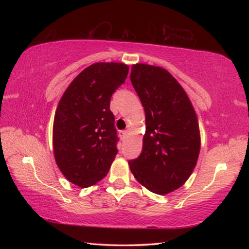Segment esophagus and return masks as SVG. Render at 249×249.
Returning <instances> with one entry per match:
<instances>
[{
    "instance_id": "esophagus-1",
    "label": "esophagus",
    "mask_w": 249,
    "mask_h": 249,
    "mask_svg": "<svg viewBox=\"0 0 249 249\" xmlns=\"http://www.w3.org/2000/svg\"><path fill=\"white\" fill-rule=\"evenodd\" d=\"M120 136H121L122 140H125V139L128 137V133H127V131H126V130H121V131H120Z\"/></svg>"
}]
</instances>
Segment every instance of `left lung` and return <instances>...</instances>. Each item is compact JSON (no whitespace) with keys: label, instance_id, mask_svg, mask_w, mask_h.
I'll list each match as a JSON object with an SVG mask.
<instances>
[{"label":"left lung","instance_id":"left-lung-1","mask_svg":"<svg viewBox=\"0 0 249 249\" xmlns=\"http://www.w3.org/2000/svg\"><path fill=\"white\" fill-rule=\"evenodd\" d=\"M130 80L145 112L143 146L128 165L142 186L167 195L187 181L201 139L196 111L181 84L165 68L138 63Z\"/></svg>","mask_w":249,"mask_h":249}]
</instances>
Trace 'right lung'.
Instances as JSON below:
<instances>
[{"mask_svg":"<svg viewBox=\"0 0 249 249\" xmlns=\"http://www.w3.org/2000/svg\"><path fill=\"white\" fill-rule=\"evenodd\" d=\"M128 71L124 63H94L73 79L57 105L52 136L55 162L79 187L103 179L118 153L110 99Z\"/></svg>","mask_w":249,"mask_h":249,"instance_id":"1","label":"right lung"}]
</instances>
